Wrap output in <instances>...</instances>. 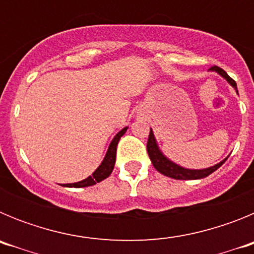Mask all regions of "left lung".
<instances>
[{
  "instance_id": "left-lung-1",
  "label": "left lung",
  "mask_w": 254,
  "mask_h": 254,
  "mask_svg": "<svg viewBox=\"0 0 254 254\" xmlns=\"http://www.w3.org/2000/svg\"><path fill=\"white\" fill-rule=\"evenodd\" d=\"M211 71H216L217 73L223 76L224 78H226V81L229 84L232 85L234 87L235 90H237V82L233 80L228 73L224 71L223 68H220L217 66H212L211 67ZM238 93V90H237ZM147 154L150 156V160H151L152 165L159 173L164 174V176L169 177V178L173 179H181V181H188V179H201L205 178V177L210 176L211 173H214L215 170L219 169L224 163H225L226 159H224L223 161H220L219 164L214 165V167H210L207 169H199V170H192V169H186V168H182L177 164H174L173 161H170L169 159H167L163 155V152L159 150L158 145H156V141H155L154 133L150 129L149 133V138H147Z\"/></svg>"
}]
</instances>
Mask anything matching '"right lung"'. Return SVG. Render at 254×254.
I'll use <instances>...</instances> for the list:
<instances>
[{"instance_id":"obj_1","label":"right lung","mask_w":254,"mask_h":254,"mask_svg":"<svg viewBox=\"0 0 254 254\" xmlns=\"http://www.w3.org/2000/svg\"><path fill=\"white\" fill-rule=\"evenodd\" d=\"M127 131V127H125L123 129H121L118 133L114 136V138L112 140L111 145H109V149H108L107 155H105L104 160L100 164L99 168L93 173V176L87 177L86 179L81 182H77V183H69V185H64V187H75V188H81V187H90V186L96 185L99 182L104 181L105 178L111 176V173L113 172L114 164H116V152H117V145H118V141L122 137L123 134Z\"/></svg>"}]
</instances>
